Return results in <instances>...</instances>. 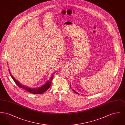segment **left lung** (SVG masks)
I'll list each match as a JSON object with an SVG mask.
<instances>
[{
	"label": "left lung",
	"instance_id": "left-lung-1",
	"mask_svg": "<svg viewBox=\"0 0 125 125\" xmlns=\"http://www.w3.org/2000/svg\"><path fill=\"white\" fill-rule=\"evenodd\" d=\"M70 87H71V88H72V87H71V85H70ZM73 92H75V93H76V94H78V93L77 92H76V91H75V90H73Z\"/></svg>",
	"mask_w": 125,
	"mask_h": 125
}]
</instances>
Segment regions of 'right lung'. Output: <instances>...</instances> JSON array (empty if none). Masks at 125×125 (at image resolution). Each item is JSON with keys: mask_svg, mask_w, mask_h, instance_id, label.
<instances>
[{"mask_svg": "<svg viewBox=\"0 0 125 125\" xmlns=\"http://www.w3.org/2000/svg\"><path fill=\"white\" fill-rule=\"evenodd\" d=\"M8 70H9V72L10 73V74L11 77L13 79V80L14 81V82L16 84V85H18V87H19L20 88H22L23 89L27 90L28 92H30V93L34 94H41L42 93H43L44 92L46 91L48 89H49V88L50 87L51 84H52V81L54 73H54L53 74H52V76L50 77L49 80L47 82H46V83H44V84L42 85V86L38 87V88L37 87L36 88H30L28 86H26L25 85H22L20 82H19L18 81L16 80V79L12 76L11 72L10 71V69H9Z\"/></svg>", "mask_w": 125, "mask_h": 125, "instance_id": "add662e5", "label": "right lung"}]
</instances>
